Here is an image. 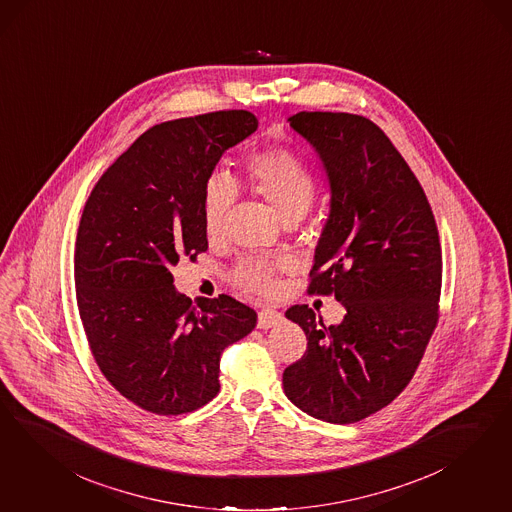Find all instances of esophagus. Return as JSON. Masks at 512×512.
I'll return each mask as SVG.
<instances>
[{
    "mask_svg": "<svg viewBox=\"0 0 512 512\" xmlns=\"http://www.w3.org/2000/svg\"><path fill=\"white\" fill-rule=\"evenodd\" d=\"M282 314L273 311V309H264L258 313V328L260 330H267V328H273L277 324H281Z\"/></svg>",
    "mask_w": 512,
    "mask_h": 512,
    "instance_id": "obj_1",
    "label": "esophagus"
}]
</instances>
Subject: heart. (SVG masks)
<instances>
[{
  "instance_id": "1",
  "label": "heart",
  "mask_w": 512,
  "mask_h": 512,
  "mask_svg": "<svg viewBox=\"0 0 512 512\" xmlns=\"http://www.w3.org/2000/svg\"><path fill=\"white\" fill-rule=\"evenodd\" d=\"M248 190L267 201L282 222H297L313 205L316 184L313 173L301 158L286 149H264L245 160ZM237 188L230 177H209L201 194V220L207 239L215 241L226 228ZM282 264L245 262L233 271V282L248 294L271 296L277 290V271Z\"/></svg>"
}]
</instances>
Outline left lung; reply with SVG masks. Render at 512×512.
Returning a JSON list of instances; mask_svg holds the SVG:
<instances>
[{
  "label": "left lung",
  "mask_w": 512,
  "mask_h": 512,
  "mask_svg": "<svg viewBox=\"0 0 512 512\" xmlns=\"http://www.w3.org/2000/svg\"><path fill=\"white\" fill-rule=\"evenodd\" d=\"M288 122L330 181L309 294H333L347 314L326 328L307 305L286 311L307 350L284 369V394L318 420L354 424L390 405L426 352L439 320V231L420 182L375 122L322 111Z\"/></svg>",
  "instance_id": "1"
}]
</instances>
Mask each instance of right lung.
<instances>
[{
  "label": "right lung",
  "mask_w": 512,
  "mask_h": 512,
  "mask_svg": "<svg viewBox=\"0 0 512 512\" xmlns=\"http://www.w3.org/2000/svg\"><path fill=\"white\" fill-rule=\"evenodd\" d=\"M256 128L243 109L156 124L86 199L75 243L84 333L105 379L143 411L177 416L209 403L224 348L256 326V311L226 294L192 305L171 273L209 247L203 186Z\"/></svg>",
  "instance_id": "1"
}]
</instances>
